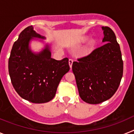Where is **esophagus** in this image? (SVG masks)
I'll return each mask as SVG.
<instances>
[{"label": "esophagus", "instance_id": "obj_1", "mask_svg": "<svg viewBox=\"0 0 134 134\" xmlns=\"http://www.w3.org/2000/svg\"><path fill=\"white\" fill-rule=\"evenodd\" d=\"M73 62H74V60H73V59H71V58H70V59L69 60V66H70L71 68V67H72Z\"/></svg>", "mask_w": 134, "mask_h": 134}]
</instances>
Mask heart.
Instances as JSON below:
<instances>
[{"instance_id": "1", "label": "heart", "mask_w": 134, "mask_h": 134, "mask_svg": "<svg viewBox=\"0 0 134 134\" xmlns=\"http://www.w3.org/2000/svg\"><path fill=\"white\" fill-rule=\"evenodd\" d=\"M94 43H95V41H93V40H91V41L88 42V48H90V47H91V46H93V44H94Z\"/></svg>"}]
</instances>
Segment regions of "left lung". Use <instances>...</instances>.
<instances>
[{"instance_id":"1","label":"left lung","mask_w":134,"mask_h":134,"mask_svg":"<svg viewBox=\"0 0 134 134\" xmlns=\"http://www.w3.org/2000/svg\"><path fill=\"white\" fill-rule=\"evenodd\" d=\"M102 29L104 43L72 65L80 97L91 104L111 98L117 91L123 74L122 55L115 34L108 26Z\"/></svg>"}]
</instances>
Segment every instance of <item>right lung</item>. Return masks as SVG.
<instances>
[{
	"label": "right lung",
	"mask_w": 134,
	"mask_h": 134,
	"mask_svg": "<svg viewBox=\"0 0 134 134\" xmlns=\"http://www.w3.org/2000/svg\"><path fill=\"white\" fill-rule=\"evenodd\" d=\"M33 37L44 39L32 26L20 32L9 58V74L21 97L32 103H46L54 97L60 80L69 71V59L52 58L48 46L39 54L32 53L29 44Z\"/></svg>",
	"instance_id": "add662e5"
}]
</instances>
